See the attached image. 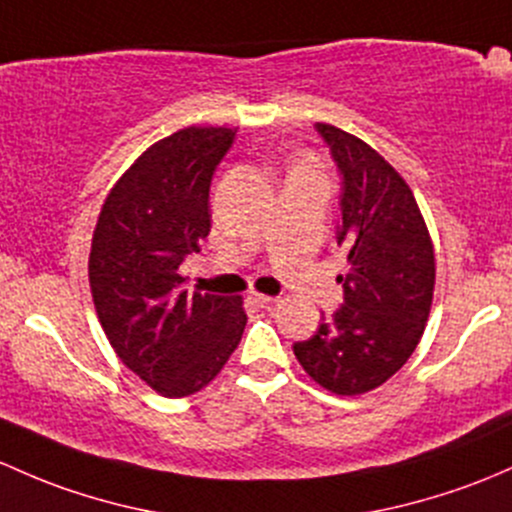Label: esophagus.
I'll list each match as a JSON object with an SVG mask.
<instances>
[{"instance_id": "34e87169", "label": "esophagus", "mask_w": 512, "mask_h": 512, "mask_svg": "<svg viewBox=\"0 0 512 512\" xmlns=\"http://www.w3.org/2000/svg\"><path fill=\"white\" fill-rule=\"evenodd\" d=\"M247 299H250V304H255V306H270L277 301L274 297H267V294H260V292H252Z\"/></svg>"}]
</instances>
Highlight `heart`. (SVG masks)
I'll list each match as a JSON object with an SVG mask.
<instances>
[{
    "label": "heart",
    "mask_w": 512,
    "mask_h": 512,
    "mask_svg": "<svg viewBox=\"0 0 512 512\" xmlns=\"http://www.w3.org/2000/svg\"><path fill=\"white\" fill-rule=\"evenodd\" d=\"M299 171H321V169H319V164H316V161L304 159V161H301V164L297 166V169L292 171V174H299Z\"/></svg>",
    "instance_id": "1"
}]
</instances>
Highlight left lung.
<instances>
[{
	"label": "left lung",
	"instance_id": "left-lung-1",
	"mask_svg": "<svg viewBox=\"0 0 512 512\" xmlns=\"http://www.w3.org/2000/svg\"><path fill=\"white\" fill-rule=\"evenodd\" d=\"M341 171L346 252L343 306L294 343L301 368L336 395H363L390 380L417 348L429 319L437 260L412 188L370 144L316 122Z\"/></svg>",
	"mask_w": 512,
	"mask_h": 512
}]
</instances>
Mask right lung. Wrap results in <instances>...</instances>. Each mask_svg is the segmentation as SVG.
I'll return each instance as SVG.
<instances>
[{"label":"right lung","instance_id":"obj_1","mask_svg":"<svg viewBox=\"0 0 512 512\" xmlns=\"http://www.w3.org/2000/svg\"><path fill=\"white\" fill-rule=\"evenodd\" d=\"M235 132L184 127L159 139L110 188L95 225L88 277L102 331L164 397L211 383L247 324L240 297L191 294L179 274L211 233L208 191Z\"/></svg>","mask_w":512,"mask_h":512}]
</instances>
